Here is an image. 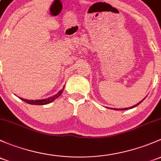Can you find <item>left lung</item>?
<instances>
[{"instance_id": "obj_1", "label": "left lung", "mask_w": 161, "mask_h": 161, "mask_svg": "<svg viewBox=\"0 0 161 161\" xmlns=\"http://www.w3.org/2000/svg\"><path fill=\"white\" fill-rule=\"evenodd\" d=\"M143 100H142V101H143ZM142 101H141V102H140L139 103H137V104L135 105V106H131V107H130V108H125V109H119V110H126V109H132V108H134V107H136V106H137L138 105L140 104V103H142ZM117 109V110H118V109Z\"/></svg>"}]
</instances>
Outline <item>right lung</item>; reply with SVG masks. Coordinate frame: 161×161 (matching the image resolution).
<instances>
[{
  "label": "right lung",
  "instance_id": "add662e5",
  "mask_svg": "<svg viewBox=\"0 0 161 161\" xmlns=\"http://www.w3.org/2000/svg\"><path fill=\"white\" fill-rule=\"evenodd\" d=\"M63 89L64 87L62 88V89L61 91H59L57 94H55V96H52V97L50 98H48V99H38V100H28V99H22L23 101H25V103H28V104H31V105H45V104H48V103H52V101L55 100V99H57V98L59 96H60L61 94H62V92H63Z\"/></svg>",
  "mask_w": 161,
  "mask_h": 161
}]
</instances>
